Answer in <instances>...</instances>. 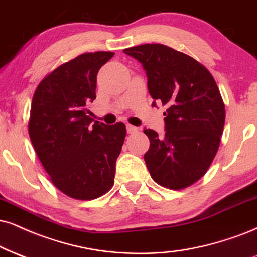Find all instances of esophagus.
I'll return each instance as SVG.
<instances>
[{
    "mask_svg": "<svg viewBox=\"0 0 257 257\" xmlns=\"http://www.w3.org/2000/svg\"><path fill=\"white\" fill-rule=\"evenodd\" d=\"M126 130H127V134H136V132L138 131V128L136 127V126H132V125H126Z\"/></svg>",
    "mask_w": 257,
    "mask_h": 257,
    "instance_id": "esophagus-1",
    "label": "esophagus"
}]
</instances>
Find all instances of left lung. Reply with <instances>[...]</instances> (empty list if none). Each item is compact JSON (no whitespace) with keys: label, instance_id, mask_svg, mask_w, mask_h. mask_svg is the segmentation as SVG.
Returning a JSON list of instances; mask_svg holds the SVG:
<instances>
[{"label":"left lung","instance_id":"obj_1","mask_svg":"<svg viewBox=\"0 0 257 257\" xmlns=\"http://www.w3.org/2000/svg\"><path fill=\"white\" fill-rule=\"evenodd\" d=\"M142 63L151 97L167 107L166 134L144 130L150 148L144 155L155 182L182 189L200 180L220 144L225 106L211 72L191 56L162 44L125 49ZM153 106H156V102Z\"/></svg>","mask_w":257,"mask_h":257}]
</instances>
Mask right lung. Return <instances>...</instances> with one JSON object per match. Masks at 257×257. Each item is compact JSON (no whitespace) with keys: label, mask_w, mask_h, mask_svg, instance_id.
<instances>
[{"label":"right lung","mask_w":257,"mask_h":257,"mask_svg":"<svg viewBox=\"0 0 257 257\" xmlns=\"http://www.w3.org/2000/svg\"><path fill=\"white\" fill-rule=\"evenodd\" d=\"M113 52L83 53L55 69L34 91L28 134L37 156L59 191L77 200L106 194L126 136L122 122L90 118L96 76Z\"/></svg>","instance_id":"right-lung-1"}]
</instances>
